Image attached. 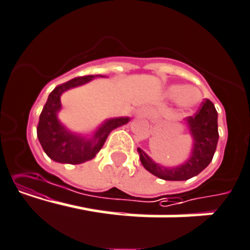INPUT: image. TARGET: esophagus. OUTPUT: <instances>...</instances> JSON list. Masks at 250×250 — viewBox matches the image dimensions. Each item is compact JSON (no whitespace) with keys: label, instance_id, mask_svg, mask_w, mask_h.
Listing matches in <instances>:
<instances>
[{"label":"esophagus","instance_id":"esophagus-1","mask_svg":"<svg viewBox=\"0 0 250 250\" xmlns=\"http://www.w3.org/2000/svg\"><path fill=\"white\" fill-rule=\"evenodd\" d=\"M146 115H148V109H147V108L139 109V110H137V113H136V116H146Z\"/></svg>","mask_w":250,"mask_h":250}]
</instances>
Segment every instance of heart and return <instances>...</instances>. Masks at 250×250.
Listing matches in <instances>:
<instances>
[{
    "label": "heart",
    "mask_w": 250,
    "mask_h": 250,
    "mask_svg": "<svg viewBox=\"0 0 250 250\" xmlns=\"http://www.w3.org/2000/svg\"><path fill=\"white\" fill-rule=\"evenodd\" d=\"M166 98L175 101L178 108L183 111H192L201 102V92L192 85L172 84L165 91Z\"/></svg>",
    "instance_id": "1"
}]
</instances>
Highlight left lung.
Here are the masks:
<instances>
[{
	"label": "left lung",
	"mask_w": 250,
	"mask_h": 250,
	"mask_svg": "<svg viewBox=\"0 0 250 250\" xmlns=\"http://www.w3.org/2000/svg\"><path fill=\"white\" fill-rule=\"evenodd\" d=\"M192 140L189 158L177 167H165L156 163L144 149L137 148L145 169L165 180H188L203 172L215 154L218 142L217 111L212 102L206 99L194 116L184 119Z\"/></svg>",
	"instance_id": "left-lung-1"
}]
</instances>
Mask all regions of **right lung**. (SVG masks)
Here are the masks:
<instances>
[{
    "instance_id": "1",
    "label": "right lung",
    "mask_w": 250,
    "mask_h": 250,
    "mask_svg": "<svg viewBox=\"0 0 250 250\" xmlns=\"http://www.w3.org/2000/svg\"><path fill=\"white\" fill-rule=\"evenodd\" d=\"M97 77H106L102 75L76 77L58 87L49 94L42 108L38 124V139L45 153L58 163L81 165L91 161L101 151L109 134L116 127L123 126L130 121L129 116L106 119L92 136L78 134L68 129L59 119L61 110V96L71 88L80 87Z\"/></svg>"
}]
</instances>
